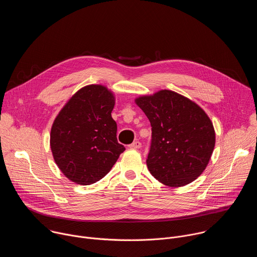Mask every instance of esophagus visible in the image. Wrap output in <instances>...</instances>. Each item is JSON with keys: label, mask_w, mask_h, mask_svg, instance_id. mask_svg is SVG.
<instances>
[{"label": "esophagus", "mask_w": 257, "mask_h": 257, "mask_svg": "<svg viewBox=\"0 0 257 257\" xmlns=\"http://www.w3.org/2000/svg\"><path fill=\"white\" fill-rule=\"evenodd\" d=\"M140 148H141V143L139 141H134L129 145V149H132V150H137Z\"/></svg>", "instance_id": "obj_1"}]
</instances>
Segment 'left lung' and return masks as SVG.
Segmentation results:
<instances>
[{"instance_id": "left-lung-1", "label": "left lung", "mask_w": 257, "mask_h": 257, "mask_svg": "<svg viewBox=\"0 0 257 257\" xmlns=\"http://www.w3.org/2000/svg\"><path fill=\"white\" fill-rule=\"evenodd\" d=\"M152 125L146 160L151 174L171 187L185 186L205 170L215 144L213 125L194 101L164 89L135 99Z\"/></svg>"}]
</instances>
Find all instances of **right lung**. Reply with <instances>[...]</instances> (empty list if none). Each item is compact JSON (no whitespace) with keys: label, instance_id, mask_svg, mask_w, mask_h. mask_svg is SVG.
Segmentation results:
<instances>
[{"label":"right lung","instance_id":"add662e5","mask_svg":"<svg viewBox=\"0 0 257 257\" xmlns=\"http://www.w3.org/2000/svg\"><path fill=\"white\" fill-rule=\"evenodd\" d=\"M115 96L103 85L82 87L67 101L51 130V150L72 182L90 185L102 179L125 151L112 118Z\"/></svg>","mask_w":257,"mask_h":257}]
</instances>
